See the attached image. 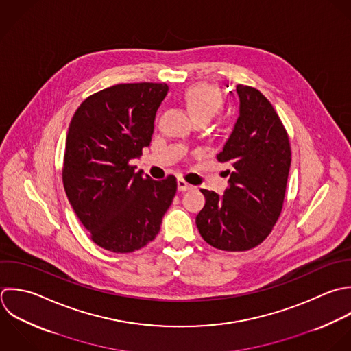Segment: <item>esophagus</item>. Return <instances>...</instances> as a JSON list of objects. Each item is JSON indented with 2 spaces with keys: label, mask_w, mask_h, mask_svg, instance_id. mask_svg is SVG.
<instances>
[{
  "label": "esophagus",
  "mask_w": 351,
  "mask_h": 351,
  "mask_svg": "<svg viewBox=\"0 0 351 351\" xmlns=\"http://www.w3.org/2000/svg\"><path fill=\"white\" fill-rule=\"evenodd\" d=\"M191 189H193L191 184H189L183 179H178V190L179 191H187V190H191Z\"/></svg>",
  "instance_id": "1"
}]
</instances>
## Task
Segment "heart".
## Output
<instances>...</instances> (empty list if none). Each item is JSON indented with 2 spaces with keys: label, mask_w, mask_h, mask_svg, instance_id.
I'll return each instance as SVG.
<instances>
[{
  "label": "heart",
  "mask_w": 351,
  "mask_h": 351,
  "mask_svg": "<svg viewBox=\"0 0 351 351\" xmlns=\"http://www.w3.org/2000/svg\"><path fill=\"white\" fill-rule=\"evenodd\" d=\"M183 101L195 120L215 117L223 108V97L217 87L208 83H198L189 87L183 94Z\"/></svg>",
  "instance_id": "heart-1"
}]
</instances>
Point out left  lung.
Masks as SVG:
<instances>
[{"instance_id":"obj_1","label":"left lung","mask_w":351,"mask_h":351,"mask_svg":"<svg viewBox=\"0 0 351 351\" xmlns=\"http://www.w3.org/2000/svg\"><path fill=\"white\" fill-rule=\"evenodd\" d=\"M239 116L217 154L228 169L223 197L202 189L205 206L195 223L210 246L245 252L258 246L276 224L285 201L291 149L272 104L254 87L238 84Z\"/></svg>"}]
</instances>
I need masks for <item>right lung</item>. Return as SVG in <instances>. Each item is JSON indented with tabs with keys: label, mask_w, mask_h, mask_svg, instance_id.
Wrapping results in <instances>:
<instances>
[{
	"label": "right lung",
	"mask_w": 351,
	"mask_h": 351,
	"mask_svg": "<svg viewBox=\"0 0 351 351\" xmlns=\"http://www.w3.org/2000/svg\"><path fill=\"white\" fill-rule=\"evenodd\" d=\"M165 83H124L86 98L66 134L62 183L99 247L131 253L152 242L176 194V178L153 180L130 161L149 146Z\"/></svg>",
	"instance_id": "obj_1"
}]
</instances>
